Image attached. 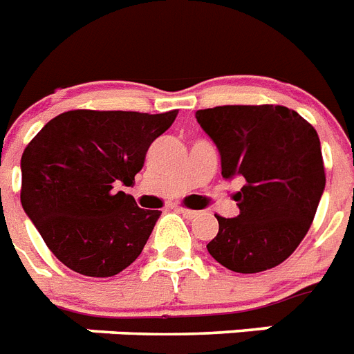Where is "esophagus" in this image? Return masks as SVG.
<instances>
[{"label": "esophagus", "instance_id": "esophagus-1", "mask_svg": "<svg viewBox=\"0 0 354 354\" xmlns=\"http://www.w3.org/2000/svg\"><path fill=\"white\" fill-rule=\"evenodd\" d=\"M179 212L183 213V215L186 218H195L198 215L197 209H189V208H179Z\"/></svg>", "mask_w": 354, "mask_h": 354}]
</instances>
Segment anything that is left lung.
Returning <instances> with one entry per match:
<instances>
[{"label":"left lung","mask_w":354,"mask_h":354,"mask_svg":"<svg viewBox=\"0 0 354 354\" xmlns=\"http://www.w3.org/2000/svg\"><path fill=\"white\" fill-rule=\"evenodd\" d=\"M195 118L221 151L224 179L244 183L233 195L239 215H215L209 255L236 273L275 268L306 236L326 186L317 130L280 104H226Z\"/></svg>","instance_id":"1"}]
</instances>
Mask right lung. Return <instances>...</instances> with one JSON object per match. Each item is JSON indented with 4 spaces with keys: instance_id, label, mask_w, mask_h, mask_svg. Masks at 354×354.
<instances>
[{
    "instance_id": "add662e5",
    "label": "right lung",
    "mask_w": 354,
    "mask_h": 354,
    "mask_svg": "<svg viewBox=\"0 0 354 354\" xmlns=\"http://www.w3.org/2000/svg\"><path fill=\"white\" fill-rule=\"evenodd\" d=\"M179 110H70L37 131L21 157V204L48 250L84 277H113L141 255L159 209L115 192Z\"/></svg>"
}]
</instances>
